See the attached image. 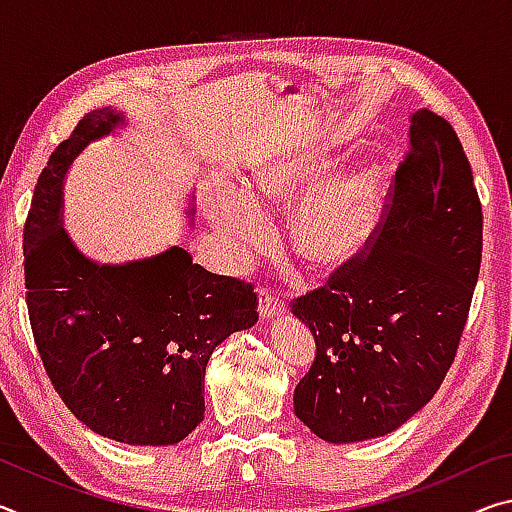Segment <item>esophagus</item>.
<instances>
[{"label":"esophagus","mask_w":512,"mask_h":512,"mask_svg":"<svg viewBox=\"0 0 512 512\" xmlns=\"http://www.w3.org/2000/svg\"><path fill=\"white\" fill-rule=\"evenodd\" d=\"M284 311H287V302H284L280 296H275V293L262 289V293H259V316L275 318V316H282Z\"/></svg>","instance_id":"esophagus-1"}]
</instances>
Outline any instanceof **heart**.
Wrapping results in <instances>:
<instances>
[{
	"label": "heart",
	"instance_id": "1",
	"mask_svg": "<svg viewBox=\"0 0 512 512\" xmlns=\"http://www.w3.org/2000/svg\"><path fill=\"white\" fill-rule=\"evenodd\" d=\"M334 167L327 151H305L271 162L253 176V194L216 189L207 198L214 228L244 255L264 241V214L257 203L282 205L305 194ZM381 180L372 164H361L318 185L302 198L291 223L298 255L314 266H336L368 244L377 223Z\"/></svg>",
	"mask_w": 512,
	"mask_h": 512
}]
</instances>
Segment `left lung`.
I'll list each match as a JSON object with an SVG mask.
<instances>
[{"mask_svg": "<svg viewBox=\"0 0 512 512\" xmlns=\"http://www.w3.org/2000/svg\"><path fill=\"white\" fill-rule=\"evenodd\" d=\"M409 137L366 250L291 307L316 339L293 409L327 443L386 436L418 413L470 314L483 248L470 162L452 124L427 108L411 115Z\"/></svg>", "mask_w": 512, "mask_h": 512, "instance_id": "left-lung-1", "label": "left lung"}]
</instances>
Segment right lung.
Masks as SVG:
<instances>
[{
    "mask_svg": "<svg viewBox=\"0 0 512 512\" xmlns=\"http://www.w3.org/2000/svg\"><path fill=\"white\" fill-rule=\"evenodd\" d=\"M119 124L112 108L88 112L40 173L24 225L29 320L51 384L83 424L117 443L176 445L203 422L214 348L257 323V293L178 246L119 266L74 246L60 219L65 173Z\"/></svg>",
    "mask_w": 512,
    "mask_h": 512,
    "instance_id": "obj_1",
    "label": "right lung"
}]
</instances>
